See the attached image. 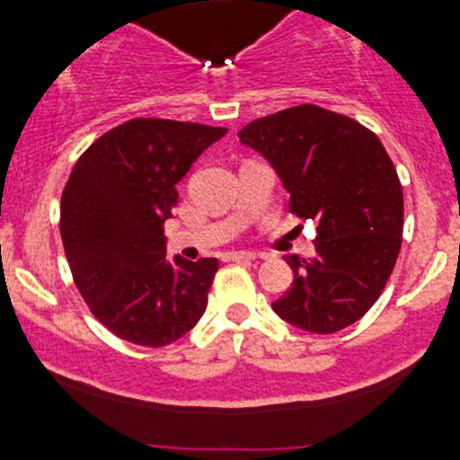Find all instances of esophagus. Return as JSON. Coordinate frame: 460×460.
<instances>
[{"label": "esophagus", "mask_w": 460, "mask_h": 460, "mask_svg": "<svg viewBox=\"0 0 460 460\" xmlns=\"http://www.w3.org/2000/svg\"><path fill=\"white\" fill-rule=\"evenodd\" d=\"M231 260H244V262H253V260H256V253L235 252V253H231Z\"/></svg>", "instance_id": "esophagus-1"}]
</instances>
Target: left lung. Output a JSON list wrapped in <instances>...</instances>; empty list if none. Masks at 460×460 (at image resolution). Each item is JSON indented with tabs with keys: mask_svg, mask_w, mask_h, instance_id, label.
Wrapping results in <instances>:
<instances>
[{
	"mask_svg": "<svg viewBox=\"0 0 460 460\" xmlns=\"http://www.w3.org/2000/svg\"><path fill=\"white\" fill-rule=\"evenodd\" d=\"M289 191V208L318 225L316 256H285L294 285L271 303L294 327L333 333L369 312L402 243V189L369 128L316 104L253 119L238 133Z\"/></svg>",
	"mask_w": 460,
	"mask_h": 460,
	"instance_id": "obj_1",
	"label": "left lung"
}]
</instances>
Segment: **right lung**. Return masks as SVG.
<instances>
[{"mask_svg": "<svg viewBox=\"0 0 460 460\" xmlns=\"http://www.w3.org/2000/svg\"><path fill=\"white\" fill-rule=\"evenodd\" d=\"M226 128L128 119L97 137L62 193L64 252L93 316L122 341L164 347L196 327L217 258H166L175 184Z\"/></svg>", "mask_w": 460, "mask_h": 460, "instance_id": "obj_1", "label": "right lung"}]
</instances>
